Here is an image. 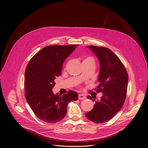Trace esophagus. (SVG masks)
Wrapping results in <instances>:
<instances>
[{
  "instance_id": "34e87169",
  "label": "esophagus",
  "mask_w": 148,
  "mask_h": 148,
  "mask_svg": "<svg viewBox=\"0 0 148 148\" xmlns=\"http://www.w3.org/2000/svg\"><path fill=\"white\" fill-rule=\"evenodd\" d=\"M84 99H86V96L84 95H83L82 94H79L78 95V99L79 100H83Z\"/></svg>"
}]
</instances>
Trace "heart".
I'll use <instances>...</instances> for the list:
<instances>
[{
	"label": "heart",
	"instance_id": "heart-1",
	"mask_svg": "<svg viewBox=\"0 0 148 148\" xmlns=\"http://www.w3.org/2000/svg\"><path fill=\"white\" fill-rule=\"evenodd\" d=\"M91 63L95 65V61L93 60V58L91 57H85L83 58V61H82V63Z\"/></svg>",
	"mask_w": 148,
	"mask_h": 148
}]
</instances>
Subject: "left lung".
Masks as SVG:
<instances>
[{"mask_svg": "<svg viewBox=\"0 0 148 148\" xmlns=\"http://www.w3.org/2000/svg\"><path fill=\"white\" fill-rule=\"evenodd\" d=\"M96 55L100 64L99 83L95 90L102 92L99 101L86 116L95 123H103L112 119L122 109L125 101L128 86V74L121 60L110 49L97 46H87ZM87 98L92 100L88 96ZM95 101V99H93Z\"/></svg>", "mask_w": 148, "mask_h": 148, "instance_id": "1", "label": "left lung"}]
</instances>
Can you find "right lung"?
Instances as JSON below:
<instances>
[{"label": "right lung", "mask_w": 148, "mask_h": 148, "mask_svg": "<svg viewBox=\"0 0 148 148\" xmlns=\"http://www.w3.org/2000/svg\"><path fill=\"white\" fill-rule=\"evenodd\" d=\"M77 45L47 46L29 61L25 73V98L35 115L41 121L55 123L67 113L69 102L78 100V94L69 91L63 95H54V80L61 74L65 59Z\"/></svg>", "instance_id": "add662e5"}]
</instances>
